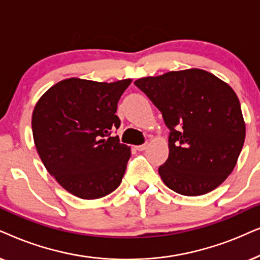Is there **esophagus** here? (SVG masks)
<instances>
[{
	"label": "esophagus",
	"mask_w": 260,
	"mask_h": 260,
	"mask_svg": "<svg viewBox=\"0 0 260 260\" xmlns=\"http://www.w3.org/2000/svg\"><path fill=\"white\" fill-rule=\"evenodd\" d=\"M136 148L138 151H145L147 148V144H143V145H138L136 146Z\"/></svg>",
	"instance_id": "esophagus-1"
}]
</instances>
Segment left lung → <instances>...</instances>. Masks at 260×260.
<instances>
[{
	"instance_id": "8db88e82",
	"label": "left lung",
	"mask_w": 260,
	"mask_h": 260,
	"mask_svg": "<svg viewBox=\"0 0 260 260\" xmlns=\"http://www.w3.org/2000/svg\"><path fill=\"white\" fill-rule=\"evenodd\" d=\"M134 84L170 129L169 158L158 169L165 185L184 196L217 188L233 171L246 134L234 90L201 69L144 77Z\"/></svg>"
}]
</instances>
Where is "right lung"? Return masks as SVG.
<instances>
[{"mask_svg":"<svg viewBox=\"0 0 260 260\" xmlns=\"http://www.w3.org/2000/svg\"><path fill=\"white\" fill-rule=\"evenodd\" d=\"M131 82L64 79L48 89L33 110V138L41 161L79 199H101L122 181L131 148L110 134L120 127L117 102Z\"/></svg>","mask_w":260,"mask_h":260,"instance_id":"obj_1","label":"right lung"}]
</instances>
